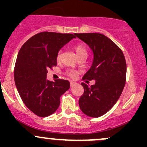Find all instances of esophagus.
Masks as SVG:
<instances>
[{
    "label": "esophagus",
    "instance_id": "esophagus-1",
    "mask_svg": "<svg viewBox=\"0 0 147 147\" xmlns=\"http://www.w3.org/2000/svg\"><path fill=\"white\" fill-rule=\"evenodd\" d=\"M75 84V82H72V81H70V86H71V87H73Z\"/></svg>",
    "mask_w": 147,
    "mask_h": 147
}]
</instances>
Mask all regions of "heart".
<instances>
[{
  "instance_id": "heart-1",
  "label": "heart",
  "mask_w": 147,
  "mask_h": 147,
  "mask_svg": "<svg viewBox=\"0 0 147 147\" xmlns=\"http://www.w3.org/2000/svg\"><path fill=\"white\" fill-rule=\"evenodd\" d=\"M74 49L75 50V53H76L77 55L80 56L81 55L87 54V50H86L85 47L84 45H82V44H79V45H77L74 47ZM60 57H61V51H59L57 55V60H59L60 59ZM77 72L74 70H70L69 72H67L68 75L71 77H75V75H76Z\"/></svg>"
}]
</instances>
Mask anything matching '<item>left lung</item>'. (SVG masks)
Wrapping results in <instances>:
<instances>
[{
    "instance_id": "8db88e82",
    "label": "left lung",
    "mask_w": 147,
    "mask_h": 147,
    "mask_svg": "<svg viewBox=\"0 0 147 147\" xmlns=\"http://www.w3.org/2000/svg\"><path fill=\"white\" fill-rule=\"evenodd\" d=\"M90 47L92 64L83 80L95 81L89 87L81 83L84 93L79 100L84 115L99 117L108 112L119 100L126 81L127 65L122 51L109 38L101 33H75Z\"/></svg>"
}]
</instances>
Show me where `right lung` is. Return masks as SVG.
<instances>
[{"mask_svg": "<svg viewBox=\"0 0 147 147\" xmlns=\"http://www.w3.org/2000/svg\"><path fill=\"white\" fill-rule=\"evenodd\" d=\"M76 37L72 34L42 32L28 40L20 48L14 69L16 86L22 100L34 114L45 117L54 113L60 97L70 84L65 80H47V69L57 65V55Z\"/></svg>", "mask_w": 147, "mask_h": 147, "instance_id": "obj_1", "label": "right lung"}]
</instances>
